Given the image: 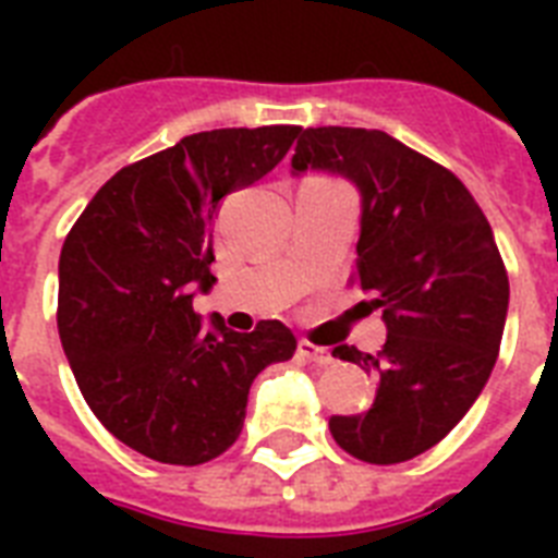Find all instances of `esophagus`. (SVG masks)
<instances>
[{"label":"esophagus","mask_w":558,"mask_h":558,"mask_svg":"<svg viewBox=\"0 0 558 558\" xmlns=\"http://www.w3.org/2000/svg\"><path fill=\"white\" fill-rule=\"evenodd\" d=\"M298 353H301L306 362H313V365H330L332 362L330 350L318 348V344H313V341H306V339L298 341Z\"/></svg>","instance_id":"obj_1"}]
</instances>
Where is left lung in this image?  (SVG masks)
Listing matches in <instances>:
<instances>
[{
  "mask_svg": "<svg viewBox=\"0 0 558 558\" xmlns=\"http://www.w3.org/2000/svg\"><path fill=\"white\" fill-rule=\"evenodd\" d=\"M306 170L362 193L356 280L388 327L376 356L332 350L379 373L371 411L330 416L332 440L365 463H402L437 446L481 397L510 306L507 269L466 185L393 135L310 126L292 156V173Z\"/></svg>",
  "mask_w": 558,
  "mask_h": 558,
  "instance_id": "obj_1",
  "label": "left lung"
}]
</instances>
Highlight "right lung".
Returning a JSON list of instances; mask_svg holds the SVG:
<instances>
[{"mask_svg": "<svg viewBox=\"0 0 558 558\" xmlns=\"http://www.w3.org/2000/svg\"><path fill=\"white\" fill-rule=\"evenodd\" d=\"M301 126L210 130L121 168L60 252L57 330L77 388L109 434L138 454L199 466L240 437L254 376L287 362V324L228 330L193 295L217 278L219 202L278 165Z\"/></svg>", "mask_w": 558, "mask_h": 558, "instance_id": "1", "label": "right lung"}]
</instances>
